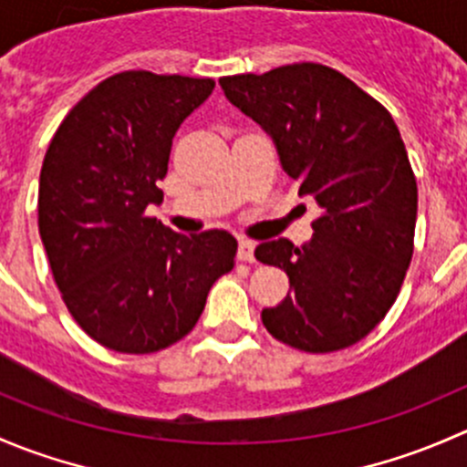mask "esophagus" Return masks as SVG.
I'll list each match as a JSON object with an SVG mask.
<instances>
[{
  "label": "esophagus",
  "mask_w": 467,
  "mask_h": 467,
  "mask_svg": "<svg viewBox=\"0 0 467 467\" xmlns=\"http://www.w3.org/2000/svg\"><path fill=\"white\" fill-rule=\"evenodd\" d=\"M237 257L242 262H255V242H251V239H239Z\"/></svg>",
  "instance_id": "esophagus-1"
}]
</instances>
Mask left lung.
<instances>
[{"label": "left lung", "mask_w": 467, "mask_h": 467, "mask_svg": "<svg viewBox=\"0 0 467 467\" xmlns=\"http://www.w3.org/2000/svg\"><path fill=\"white\" fill-rule=\"evenodd\" d=\"M219 86L266 130L298 194L321 207L303 246L277 237L255 248L291 286L264 309V327L305 352L361 341L395 303L413 255L418 187L393 117L318 63L223 77Z\"/></svg>", "instance_id": "obj_1"}]
</instances>
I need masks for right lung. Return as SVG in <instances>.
Returning a JSON list of instances; mask_svg holds the SVG:
<instances>
[{"label":"right lung","mask_w":467,"mask_h":467,"mask_svg":"<svg viewBox=\"0 0 467 467\" xmlns=\"http://www.w3.org/2000/svg\"><path fill=\"white\" fill-rule=\"evenodd\" d=\"M212 78L121 72L69 110L40 171L37 225L74 321L101 346L149 355L192 332L234 266L225 230L181 234L144 210L162 201L171 140Z\"/></svg>","instance_id":"add662e5"}]
</instances>
